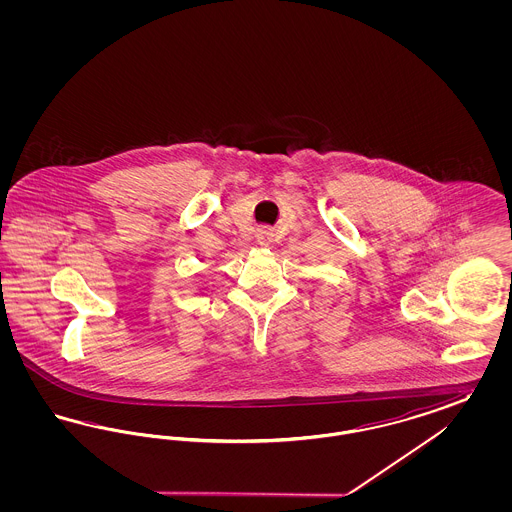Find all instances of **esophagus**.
I'll return each instance as SVG.
<instances>
[{"mask_svg": "<svg viewBox=\"0 0 512 512\" xmlns=\"http://www.w3.org/2000/svg\"><path fill=\"white\" fill-rule=\"evenodd\" d=\"M257 242H259V244H267V242H268L267 232H263V230H261V232H259V234H257Z\"/></svg>", "mask_w": 512, "mask_h": 512, "instance_id": "1", "label": "esophagus"}]
</instances>
